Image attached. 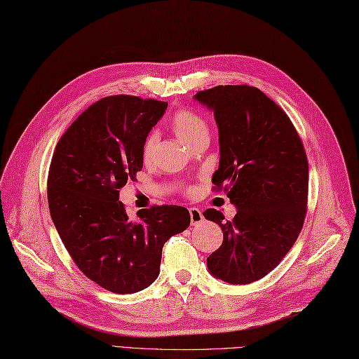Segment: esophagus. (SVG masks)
Instances as JSON below:
<instances>
[{
	"label": "esophagus",
	"mask_w": 359,
	"mask_h": 359,
	"mask_svg": "<svg viewBox=\"0 0 359 359\" xmlns=\"http://www.w3.org/2000/svg\"><path fill=\"white\" fill-rule=\"evenodd\" d=\"M189 217H191V224L196 226L203 222V212L198 208H189Z\"/></svg>",
	"instance_id": "obj_1"
}]
</instances>
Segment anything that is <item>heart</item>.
Here are the masks:
<instances>
[{"label":"heart","mask_w":359,"mask_h":359,"mask_svg":"<svg viewBox=\"0 0 359 359\" xmlns=\"http://www.w3.org/2000/svg\"><path fill=\"white\" fill-rule=\"evenodd\" d=\"M171 127L174 133H176L180 140L183 142H187L188 145L194 142L197 136L208 132V126L203 121V118L188 109L179 110V112L174 114L171 119ZM156 144H158V135L156 133H150L145 137L144 145H142L144 161H150L153 158Z\"/></svg>","instance_id":"obj_1"}]
</instances>
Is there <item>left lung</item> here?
Masks as SVG:
<instances>
[{
	"label": "left lung",
	"instance_id": "1",
	"mask_svg": "<svg viewBox=\"0 0 359 359\" xmlns=\"http://www.w3.org/2000/svg\"><path fill=\"white\" fill-rule=\"evenodd\" d=\"M194 98L212 110L218 126L219 167L212 183L238 209L232 222L217 209L203 212L223 231L208 269L227 283H252L278 267L302 231L306 153L288 115L258 88L215 86Z\"/></svg>",
	"mask_w": 359,
	"mask_h": 359
}]
</instances>
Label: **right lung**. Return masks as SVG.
Listing matches in <instances>:
<instances>
[{"instance_id": "add662e5", "label": "right lung", "mask_w": 359, "mask_h": 359, "mask_svg": "<svg viewBox=\"0 0 359 359\" xmlns=\"http://www.w3.org/2000/svg\"><path fill=\"white\" fill-rule=\"evenodd\" d=\"M168 103L112 95L89 106L54 150L48 206L80 271L116 294L137 292L159 276L162 247L188 229L187 208L163 205L127 215L119 189L142 170L145 137Z\"/></svg>"}]
</instances>
